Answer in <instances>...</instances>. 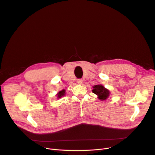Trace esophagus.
I'll return each mask as SVG.
<instances>
[{"instance_id": "1", "label": "esophagus", "mask_w": 155, "mask_h": 155, "mask_svg": "<svg viewBox=\"0 0 155 155\" xmlns=\"http://www.w3.org/2000/svg\"><path fill=\"white\" fill-rule=\"evenodd\" d=\"M77 83H78V84H83V80L82 79H78V80H77Z\"/></svg>"}]
</instances>
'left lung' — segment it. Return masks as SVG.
I'll list each match as a JSON object with an SVG mask.
<instances>
[{"instance_id": "8db88e82", "label": "left lung", "mask_w": 155, "mask_h": 155, "mask_svg": "<svg viewBox=\"0 0 155 155\" xmlns=\"http://www.w3.org/2000/svg\"><path fill=\"white\" fill-rule=\"evenodd\" d=\"M93 93L96 94L97 98L101 101H105L110 96V91L101 84L93 86Z\"/></svg>"}]
</instances>
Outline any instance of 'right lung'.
Instances as JSON below:
<instances>
[{
  "label": "right lung",
  "mask_w": 155,
  "mask_h": 155,
  "mask_svg": "<svg viewBox=\"0 0 155 155\" xmlns=\"http://www.w3.org/2000/svg\"><path fill=\"white\" fill-rule=\"evenodd\" d=\"M65 95V90H62L61 91H59L56 96H57V98L58 99H60L62 97L64 96Z\"/></svg>",
  "instance_id": "1"
}]
</instances>
